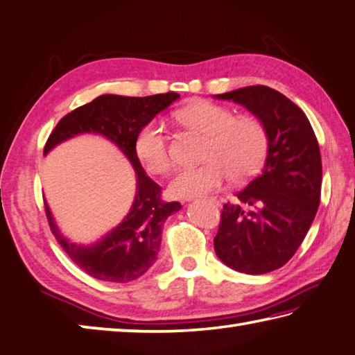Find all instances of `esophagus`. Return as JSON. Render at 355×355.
Instances as JSON below:
<instances>
[{"label":"esophagus","mask_w":355,"mask_h":355,"mask_svg":"<svg viewBox=\"0 0 355 355\" xmlns=\"http://www.w3.org/2000/svg\"><path fill=\"white\" fill-rule=\"evenodd\" d=\"M211 202H212V203H216V205H218V200H217V198H214V197H211Z\"/></svg>","instance_id":"esophagus-1"}]
</instances>
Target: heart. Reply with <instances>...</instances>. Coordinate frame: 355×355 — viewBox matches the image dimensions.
Returning a JSON list of instances; mask_svg holds the SVG:
<instances>
[{
  "label": "heart",
  "instance_id": "1",
  "mask_svg": "<svg viewBox=\"0 0 355 355\" xmlns=\"http://www.w3.org/2000/svg\"><path fill=\"white\" fill-rule=\"evenodd\" d=\"M178 118L186 125L208 135L203 164L180 169L171 180L169 191L175 197H196L217 191L231 178L247 180L263 164L268 150V132L253 114L234 116L231 108L209 101H197L183 107ZM135 152L150 173H166L172 166V153L163 122L153 119L141 128L135 139Z\"/></svg>",
  "mask_w": 355,
  "mask_h": 355
}]
</instances>
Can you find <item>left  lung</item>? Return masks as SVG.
<instances>
[{"label":"left lung","instance_id":"1","mask_svg":"<svg viewBox=\"0 0 355 355\" xmlns=\"http://www.w3.org/2000/svg\"><path fill=\"white\" fill-rule=\"evenodd\" d=\"M254 113L268 132L262 172L223 205L214 250L223 263L248 275L287 263L304 241L321 197V153L304 112L276 89L243 87L217 94Z\"/></svg>","mask_w":355,"mask_h":355}]
</instances>
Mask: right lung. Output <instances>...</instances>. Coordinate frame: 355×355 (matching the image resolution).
<instances>
[{
	"label": "right lung",
	"mask_w": 355,
	"mask_h": 355,
	"mask_svg": "<svg viewBox=\"0 0 355 355\" xmlns=\"http://www.w3.org/2000/svg\"><path fill=\"white\" fill-rule=\"evenodd\" d=\"M178 93L146 98L102 94L89 104L65 114L51 132L43 153L79 133H99L119 147L137 172V196L127 217L101 242L83 247L65 239L54 225L48 205L44 212L57 242L77 267L96 279L130 282L143 276L157 261L163 223L182 205L166 202L161 188L144 172L135 152V139L147 122L178 99Z\"/></svg>",
	"instance_id": "add662e5"
}]
</instances>
